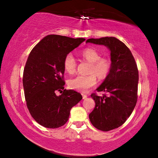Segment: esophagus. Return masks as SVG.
<instances>
[{"label":"esophagus","instance_id":"esophagus-1","mask_svg":"<svg viewBox=\"0 0 158 158\" xmlns=\"http://www.w3.org/2000/svg\"><path fill=\"white\" fill-rule=\"evenodd\" d=\"M87 97H88V96H87L86 94H82V98H83V99H86Z\"/></svg>","mask_w":158,"mask_h":158}]
</instances>
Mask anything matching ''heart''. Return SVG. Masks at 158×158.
Segmentation results:
<instances>
[{
	"mask_svg": "<svg viewBox=\"0 0 158 158\" xmlns=\"http://www.w3.org/2000/svg\"><path fill=\"white\" fill-rule=\"evenodd\" d=\"M81 55L90 62L88 70L89 75H79L70 79L68 85L71 89L80 92H87L90 88L97 85V77L99 79H105L108 75L111 68V62L108 58L101 57V54L94 48H85ZM64 68L65 71L72 74L75 73L77 68V61L73 54L69 53L64 59Z\"/></svg>",
	"mask_w": 158,
	"mask_h": 158,
	"instance_id": "b5f03b06",
	"label": "heart"
}]
</instances>
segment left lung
Returning a JSON list of instances; mask_svg holds the SVG:
<instances>
[{"mask_svg":"<svg viewBox=\"0 0 158 158\" xmlns=\"http://www.w3.org/2000/svg\"><path fill=\"white\" fill-rule=\"evenodd\" d=\"M86 42L104 45L110 51V71L97 89L106 94L102 97L91 94L96 105L89 114L90 123L95 128L108 131L122 126L135 108L137 100L138 70L131 52L117 38L90 39Z\"/></svg>","mask_w":158,"mask_h":158,"instance_id":"obj_1","label":"left lung"}]
</instances>
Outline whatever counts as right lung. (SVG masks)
Here are the masks:
<instances>
[{"instance_id":"right-lung-1","label":"right lung","mask_w":158,"mask_h":158,"mask_svg":"<svg viewBox=\"0 0 158 158\" xmlns=\"http://www.w3.org/2000/svg\"><path fill=\"white\" fill-rule=\"evenodd\" d=\"M85 39L48 35L34 47L25 64L23 86L29 111L41 126L61 127L70 109L82 99L79 93L64 89V59ZM56 91L62 94L57 96Z\"/></svg>"}]
</instances>
